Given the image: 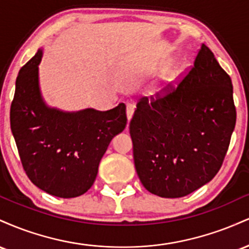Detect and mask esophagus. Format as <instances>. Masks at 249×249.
I'll list each match as a JSON object with an SVG mask.
<instances>
[{
	"instance_id": "esophagus-1",
	"label": "esophagus",
	"mask_w": 249,
	"mask_h": 249,
	"mask_svg": "<svg viewBox=\"0 0 249 249\" xmlns=\"http://www.w3.org/2000/svg\"><path fill=\"white\" fill-rule=\"evenodd\" d=\"M133 113H134V105L133 104H127L126 105V117H127L128 122L132 119Z\"/></svg>"
}]
</instances>
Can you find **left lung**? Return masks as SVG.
Masks as SVG:
<instances>
[{"instance_id": "1", "label": "left lung", "mask_w": 249, "mask_h": 249, "mask_svg": "<svg viewBox=\"0 0 249 249\" xmlns=\"http://www.w3.org/2000/svg\"><path fill=\"white\" fill-rule=\"evenodd\" d=\"M231 77L205 44L172 92L142 98L130 122L137 174L148 192L180 198L210 182L235 127Z\"/></svg>"}]
</instances>
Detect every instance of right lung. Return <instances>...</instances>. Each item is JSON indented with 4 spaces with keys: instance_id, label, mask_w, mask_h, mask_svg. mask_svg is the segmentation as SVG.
Masks as SVG:
<instances>
[{
    "instance_id": "1",
    "label": "right lung",
    "mask_w": 249,
    "mask_h": 249,
    "mask_svg": "<svg viewBox=\"0 0 249 249\" xmlns=\"http://www.w3.org/2000/svg\"><path fill=\"white\" fill-rule=\"evenodd\" d=\"M43 49L19 70L10 127L22 165L34 185L58 198H75L92 186L102 157L126 126L123 103L107 111L49 107L39 85Z\"/></svg>"
}]
</instances>
